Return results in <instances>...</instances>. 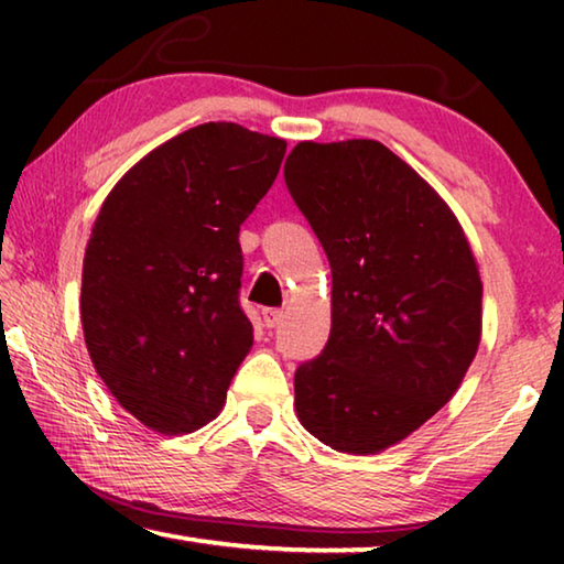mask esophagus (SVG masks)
Wrapping results in <instances>:
<instances>
[{"label": "esophagus", "mask_w": 564, "mask_h": 564, "mask_svg": "<svg viewBox=\"0 0 564 564\" xmlns=\"http://www.w3.org/2000/svg\"><path fill=\"white\" fill-rule=\"evenodd\" d=\"M261 316H263V326L265 328H275L283 321V311L281 308H263Z\"/></svg>", "instance_id": "1"}]
</instances>
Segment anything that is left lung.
Segmentation results:
<instances>
[{"instance_id": "obj_1", "label": "left lung", "mask_w": 564, "mask_h": 564, "mask_svg": "<svg viewBox=\"0 0 564 564\" xmlns=\"http://www.w3.org/2000/svg\"><path fill=\"white\" fill-rule=\"evenodd\" d=\"M283 176L333 273L330 338L295 370V413L333 451L376 455L460 388L480 271L451 206L380 141H301Z\"/></svg>"}]
</instances>
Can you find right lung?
I'll return each instance as SVG.
<instances>
[{
	"instance_id": "obj_1",
	"label": "right lung",
	"mask_w": 564,
	"mask_h": 564,
	"mask_svg": "<svg viewBox=\"0 0 564 564\" xmlns=\"http://www.w3.org/2000/svg\"><path fill=\"white\" fill-rule=\"evenodd\" d=\"M283 154L279 137L208 121L149 151L104 198L84 253V340L151 431L194 433L221 413L253 346L238 231Z\"/></svg>"
}]
</instances>
